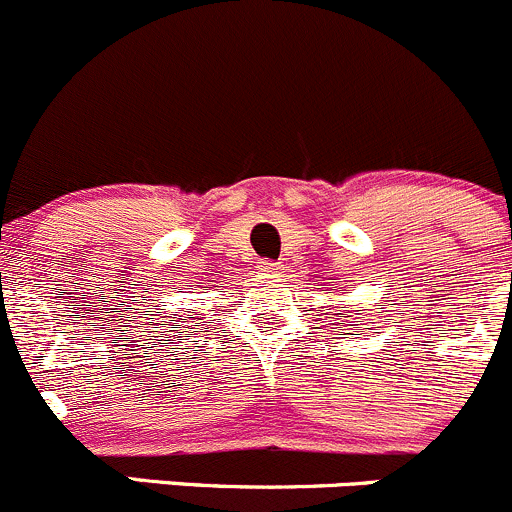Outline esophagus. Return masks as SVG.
Returning <instances> with one entry per match:
<instances>
[{
    "instance_id": "obj_1",
    "label": "esophagus",
    "mask_w": 512,
    "mask_h": 512,
    "mask_svg": "<svg viewBox=\"0 0 512 512\" xmlns=\"http://www.w3.org/2000/svg\"><path fill=\"white\" fill-rule=\"evenodd\" d=\"M258 268H261L263 273H281L283 271L281 263H273V261H261L258 263Z\"/></svg>"
}]
</instances>
